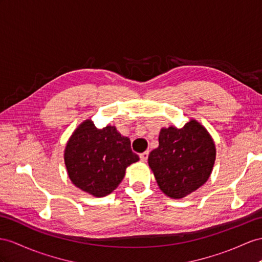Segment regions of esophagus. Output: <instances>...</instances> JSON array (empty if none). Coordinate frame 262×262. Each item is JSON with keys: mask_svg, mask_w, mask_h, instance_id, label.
I'll return each mask as SVG.
<instances>
[{"mask_svg": "<svg viewBox=\"0 0 262 262\" xmlns=\"http://www.w3.org/2000/svg\"><path fill=\"white\" fill-rule=\"evenodd\" d=\"M148 155H149V152L148 151H145V152H143V154H140L139 155V157H140V160H142V162H146L147 159H148Z\"/></svg>", "mask_w": 262, "mask_h": 262, "instance_id": "1", "label": "esophagus"}]
</instances>
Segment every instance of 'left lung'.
I'll list each match as a JSON object with an SVG mask.
<instances>
[{
  "label": "left lung",
  "mask_w": 262,
  "mask_h": 262,
  "mask_svg": "<svg viewBox=\"0 0 262 262\" xmlns=\"http://www.w3.org/2000/svg\"><path fill=\"white\" fill-rule=\"evenodd\" d=\"M159 146L150 151L148 165L159 189L182 199L209 179L216 160V145L206 127L191 118L182 128L163 127Z\"/></svg>",
  "instance_id": "obj_1"
}]
</instances>
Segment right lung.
Returning <instances> with one entry per match:
<instances>
[{
	"label": "right lung",
	"instance_id": "right-lung-1",
	"mask_svg": "<svg viewBox=\"0 0 262 262\" xmlns=\"http://www.w3.org/2000/svg\"><path fill=\"white\" fill-rule=\"evenodd\" d=\"M139 157L132 151L128 137L115 126L97 128L92 119L80 123L64 150V162L73 185L93 197H105L122 182L126 168Z\"/></svg>",
	"mask_w": 262,
	"mask_h": 262
}]
</instances>
